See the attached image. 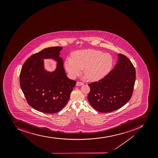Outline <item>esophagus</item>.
I'll return each instance as SVG.
<instances>
[{
	"label": "esophagus",
	"mask_w": 158,
	"mask_h": 158,
	"mask_svg": "<svg viewBox=\"0 0 158 158\" xmlns=\"http://www.w3.org/2000/svg\"><path fill=\"white\" fill-rule=\"evenodd\" d=\"M84 84L82 82H79V81H77V83H76V86H81V85H83Z\"/></svg>",
	"instance_id": "1"
}]
</instances>
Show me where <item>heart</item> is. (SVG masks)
Returning a JSON list of instances; mask_svg holds the SVG:
<instances>
[{
	"label": "heart",
	"instance_id": "heart-1",
	"mask_svg": "<svg viewBox=\"0 0 158 158\" xmlns=\"http://www.w3.org/2000/svg\"><path fill=\"white\" fill-rule=\"evenodd\" d=\"M72 58L67 57L64 66L68 73L76 77L84 69L85 77L90 81H96L106 77L113 66V57L99 50L86 49L74 52Z\"/></svg>",
	"mask_w": 158,
	"mask_h": 158
}]
</instances>
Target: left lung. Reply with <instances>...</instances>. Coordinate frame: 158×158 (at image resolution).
<instances>
[{
  "label": "left lung",
  "instance_id": "8db88e82",
  "mask_svg": "<svg viewBox=\"0 0 158 158\" xmlns=\"http://www.w3.org/2000/svg\"><path fill=\"white\" fill-rule=\"evenodd\" d=\"M116 66L98 81L88 84V100L92 108L102 113H110L124 106L132 95L135 69L125 55H118Z\"/></svg>",
  "mask_w": 158,
  "mask_h": 158
}]
</instances>
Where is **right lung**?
Returning <instances> with one entry per match:
<instances>
[{"label": "right lung", "instance_id": "obj_1", "mask_svg": "<svg viewBox=\"0 0 158 158\" xmlns=\"http://www.w3.org/2000/svg\"><path fill=\"white\" fill-rule=\"evenodd\" d=\"M63 48H46L28 58L23 65L20 84L28 104L44 113L60 111L67 103L76 81L68 78L61 57ZM53 58L58 62L55 72H46L43 59Z\"/></svg>", "mask_w": 158, "mask_h": 158}]
</instances>
